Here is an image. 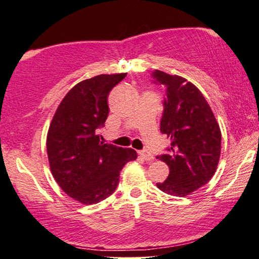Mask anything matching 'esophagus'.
I'll return each mask as SVG.
<instances>
[{"instance_id": "obj_1", "label": "esophagus", "mask_w": 259, "mask_h": 259, "mask_svg": "<svg viewBox=\"0 0 259 259\" xmlns=\"http://www.w3.org/2000/svg\"><path fill=\"white\" fill-rule=\"evenodd\" d=\"M138 155H140L143 159H145V161H152V159H154V156H152L148 150L138 151Z\"/></svg>"}]
</instances>
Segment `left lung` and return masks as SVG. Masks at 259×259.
I'll return each mask as SVG.
<instances>
[{"mask_svg": "<svg viewBox=\"0 0 259 259\" xmlns=\"http://www.w3.org/2000/svg\"><path fill=\"white\" fill-rule=\"evenodd\" d=\"M155 83L166 88L161 133L171 144L157 156L169 166V176L157 188L167 195H190L205 185L216 172L221 156L222 134L203 94L177 75L155 70Z\"/></svg>", "mask_w": 259, "mask_h": 259, "instance_id": "left-lung-1", "label": "left lung"}]
</instances>
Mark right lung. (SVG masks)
<instances>
[{
  "label": "right lung",
  "instance_id": "1",
  "mask_svg": "<svg viewBox=\"0 0 259 259\" xmlns=\"http://www.w3.org/2000/svg\"><path fill=\"white\" fill-rule=\"evenodd\" d=\"M125 76L98 75L77 83L50 123V170L62 190L82 204H96L114 194L123 166L137 158L133 149L103 143L97 135L109 114V93Z\"/></svg>",
  "mask_w": 259,
  "mask_h": 259
}]
</instances>
